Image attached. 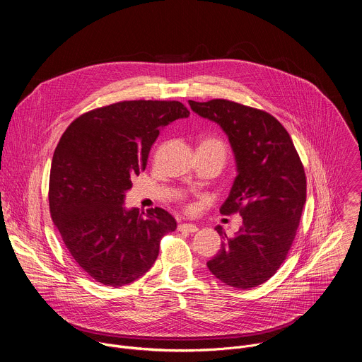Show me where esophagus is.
Masks as SVG:
<instances>
[{
  "label": "esophagus",
  "instance_id": "obj_1",
  "mask_svg": "<svg viewBox=\"0 0 362 362\" xmlns=\"http://www.w3.org/2000/svg\"><path fill=\"white\" fill-rule=\"evenodd\" d=\"M177 229H179L180 232H190V233L197 232V226L193 225V223H180V225L177 226Z\"/></svg>",
  "mask_w": 362,
  "mask_h": 362
}]
</instances>
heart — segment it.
Returning a JSON list of instances; mask_svg holds the SVG:
<instances>
[{
  "label": "heart",
  "instance_id": "obj_1",
  "mask_svg": "<svg viewBox=\"0 0 362 362\" xmlns=\"http://www.w3.org/2000/svg\"><path fill=\"white\" fill-rule=\"evenodd\" d=\"M199 147H204V148H211L214 151H216L218 154H221L222 159L225 160L226 158V151H228V147H226V143L219 139V137H215V136H206L200 140V144Z\"/></svg>",
  "mask_w": 362,
  "mask_h": 362
}]
</instances>
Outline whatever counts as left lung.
I'll return each instance as SVG.
<instances>
[{
  "label": "left lung",
  "mask_w": 362,
  "mask_h": 362,
  "mask_svg": "<svg viewBox=\"0 0 362 362\" xmlns=\"http://www.w3.org/2000/svg\"><path fill=\"white\" fill-rule=\"evenodd\" d=\"M189 105L228 134L238 166L221 214H239L243 225L235 236L216 226L223 242L208 268L229 286L255 288L276 274L295 239L306 200L303 165L272 115L225 98Z\"/></svg>",
  "instance_id": "left-lung-1"
}]
</instances>
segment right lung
Instances as JSON below:
<instances>
[{
  "label": "right lung",
  "mask_w": 362,
  "mask_h": 362,
  "mask_svg": "<svg viewBox=\"0 0 362 362\" xmlns=\"http://www.w3.org/2000/svg\"><path fill=\"white\" fill-rule=\"evenodd\" d=\"M189 115L180 101H119L78 116L63 133L51 162L49 214L74 262L94 281L117 288L139 279L176 229L165 209L144 215L123 202L160 129Z\"/></svg>",
  "instance_id": "add662e5"
}]
</instances>
